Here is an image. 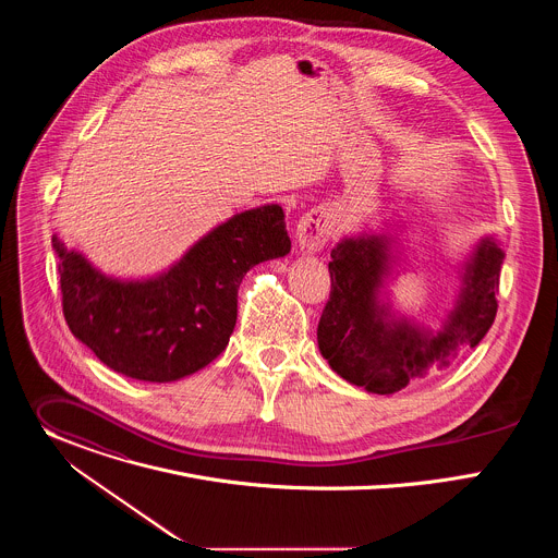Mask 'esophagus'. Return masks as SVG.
I'll list each match as a JSON object with an SVG mask.
<instances>
[{"label":"esophagus","instance_id":"34e87169","mask_svg":"<svg viewBox=\"0 0 558 558\" xmlns=\"http://www.w3.org/2000/svg\"><path fill=\"white\" fill-rule=\"evenodd\" d=\"M333 231V220L327 209H311L304 214L298 222L295 238H298V247L302 254H317L325 250L329 235Z\"/></svg>","mask_w":558,"mask_h":558}]
</instances>
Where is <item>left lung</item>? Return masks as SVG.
<instances>
[{"label": "left lung", "mask_w": 558, "mask_h": 558, "mask_svg": "<svg viewBox=\"0 0 558 558\" xmlns=\"http://www.w3.org/2000/svg\"><path fill=\"white\" fill-rule=\"evenodd\" d=\"M386 235L344 238L331 252V293L317 325V347L347 381L392 395L428 366H448L461 344H480L497 315L504 252L484 238L463 267L461 291L439 333L395 317L379 300L392 256Z\"/></svg>", "instance_id": "left-lung-1"}]
</instances>
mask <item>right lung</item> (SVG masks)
I'll list each match as a JSON object with an SVG mask.
<instances>
[{
    "label": "right lung",
    "instance_id": "add662e5",
    "mask_svg": "<svg viewBox=\"0 0 558 558\" xmlns=\"http://www.w3.org/2000/svg\"><path fill=\"white\" fill-rule=\"evenodd\" d=\"M65 323L106 366L143 381H174L216 360L233 333L245 274L291 250L280 205L235 214L168 271L117 280L52 235Z\"/></svg>",
    "mask_w": 558,
    "mask_h": 558
}]
</instances>
